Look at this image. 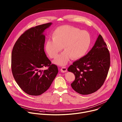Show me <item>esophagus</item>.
<instances>
[{
    "label": "esophagus",
    "mask_w": 122,
    "mask_h": 122,
    "mask_svg": "<svg viewBox=\"0 0 122 122\" xmlns=\"http://www.w3.org/2000/svg\"><path fill=\"white\" fill-rule=\"evenodd\" d=\"M60 71H61V72H66L67 71V69L66 67H62L61 68Z\"/></svg>",
    "instance_id": "esophagus-1"
}]
</instances>
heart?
Listing matches in <instances>:
<instances>
[{"mask_svg": "<svg viewBox=\"0 0 122 122\" xmlns=\"http://www.w3.org/2000/svg\"><path fill=\"white\" fill-rule=\"evenodd\" d=\"M51 40L46 41L45 49L51 58H55L62 48L64 51L54 61L56 64L65 66L71 58L73 60L83 56L91 42L89 33L70 25L56 28L51 34Z\"/></svg>", "mask_w": 122, "mask_h": 122, "instance_id": "1", "label": "heart"}]
</instances>
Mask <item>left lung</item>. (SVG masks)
<instances>
[{
	"mask_svg": "<svg viewBox=\"0 0 122 122\" xmlns=\"http://www.w3.org/2000/svg\"><path fill=\"white\" fill-rule=\"evenodd\" d=\"M110 66V55L106 43L99 35L91 50L75 61L67 71L75 79L72 88L81 95H88L98 90L105 81Z\"/></svg>",
	"mask_w": 122,
	"mask_h": 122,
	"instance_id": "8db88e82",
	"label": "left lung"
}]
</instances>
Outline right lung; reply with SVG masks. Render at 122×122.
Masks as SVG:
<instances>
[{
	"label": "right lung",
	"instance_id": "right-lung-1",
	"mask_svg": "<svg viewBox=\"0 0 122 122\" xmlns=\"http://www.w3.org/2000/svg\"><path fill=\"white\" fill-rule=\"evenodd\" d=\"M52 23L32 27L15 42L11 53V71L20 87L26 94L39 96L47 91L58 73L57 66L51 64L44 50V30ZM48 69L41 70L43 67Z\"/></svg>",
	"mask_w": 122,
	"mask_h": 122
}]
</instances>
